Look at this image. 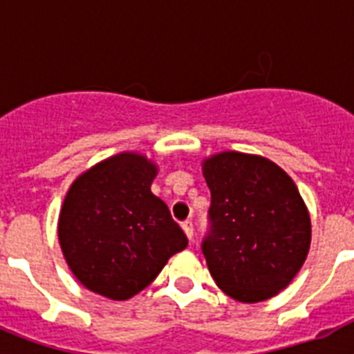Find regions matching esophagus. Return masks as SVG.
<instances>
[{"instance_id":"1","label":"esophagus","mask_w":354,"mask_h":354,"mask_svg":"<svg viewBox=\"0 0 354 354\" xmlns=\"http://www.w3.org/2000/svg\"><path fill=\"white\" fill-rule=\"evenodd\" d=\"M183 230H184V234L187 236V239L192 241L193 239V223H192V221H184Z\"/></svg>"}]
</instances>
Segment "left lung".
Returning <instances> with one entry per match:
<instances>
[{"instance_id": "obj_1", "label": "left lung", "mask_w": 354, "mask_h": 354, "mask_svg": "<svg viewBox=\"0 0 354 354\" xmlns=\"http://www.w3.org/2000/svg\"><path fill=\"white\" fill-rule=\"evenodd\" d=\"M211 232L202 243L211 277L230 298L259 303L286 289L310 250V214L277 162L223 150L202 161Z\"/></svg>"}]
</instances>
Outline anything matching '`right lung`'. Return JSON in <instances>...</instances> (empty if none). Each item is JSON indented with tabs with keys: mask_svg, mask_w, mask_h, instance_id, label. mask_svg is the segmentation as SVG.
<instances>
[{
	"mask_svg": "<svg viewBox=\"0 0 354 354\" xmlns=\"http://www.w3.org/2000/svg\"><path fill=\"white\" fill-rule=\"evenodd\" d=\"M158 165L120 152L77 175L58 218V239L72 274L115 301L145 289L183 252L187 237L150 192Z\"/></svg>",
	"mask_w": 354,
	"mask_h": 354,
	"instance_id": "1",
	"label": "right lung"
}]
</instances>
